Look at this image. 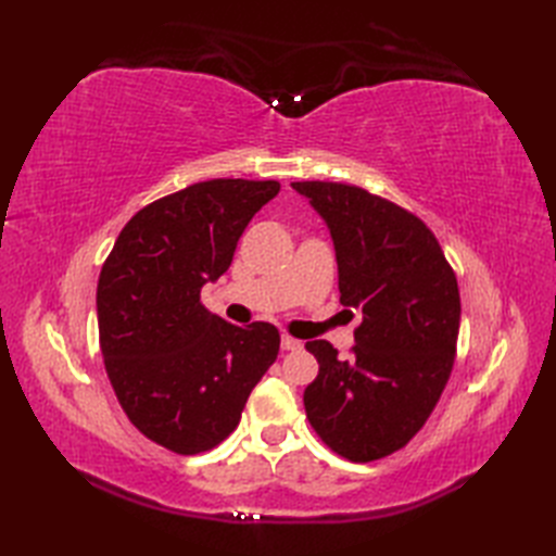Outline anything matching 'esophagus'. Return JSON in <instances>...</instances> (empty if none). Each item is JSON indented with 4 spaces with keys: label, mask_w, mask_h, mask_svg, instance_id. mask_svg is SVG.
I'll return each mask as SVG.
<instances>
[{
    "label": "esophagus",
    "mask_w": 556,
    "mask_h": 556,
    "mask_svg": "<svg viewBox=\"0 0 556 556\" xmlns=\"http://www.w3.org/2000/svg\"><path fill=\"white\" fill-rule=\"evenodd\" d=\"M280 348H282V350H299V348H301V341L292 339V336H288V333H282V339H280Z\"/></svg>",
    "instance_id": "1"
}]
</instances>
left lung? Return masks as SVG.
I'll return each mask as SVG.
<instances>
[{"instance_id": "left-lung-1", "label": "left lung", "mask_w": 556, "mask_h": 556, "mask_svg": "<svg viewBox=\"0 0 556 556\" xmlns=\"http://www.w3.org/2000/svg\"><path fill=\"white\" fill-rule=\"evenodd\" d=\"M292 188L323 217L339 264L341 304L362 313L352 359L308 341L319 374L306 417L333 452L374 462L406 445L439 403L457 352L459 288L429 227L355 185Z\"/></svg>"}]
</instances>
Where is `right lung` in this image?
Returning <instances> with one entry per match:
<instances>
[{
	"label": "right lung",
	"mask_w": 556,
	"mask_h": 556,
	"mask_svg": "<svg viewBox=\"0 0 556 556\" xmlns=\"http://www.w3.org/2000/svg\"><path fill=\"white\" fill-rule=\"evenodd\" d=\"M278 192L276 180L194 182L134 215L102 266L97 319L109 380L129 422L166 450L197 454L225 441L278 357L274 325L243 329L199 301Z\"/></svg>",
	"instance_id": "obj_1"
}]
</instances>
